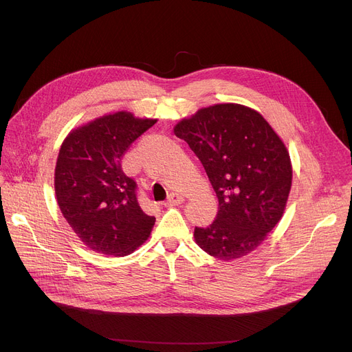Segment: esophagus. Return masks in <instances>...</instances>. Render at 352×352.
Instances as JSON below:
<instances>
[{
    "mask_svg": "<svg viewBox=\"0 0 352 352\" xmlns=\"http://www.w3.org/2000/svg\"><path fill=\"white\" fill-rule=\"evenodd\" d=\"M184 202V197L178 192H171L168 195V198H166V201L164 202L165 207H174V206H178V204H182Z\"/></svg>",
    "mask_w": 352,
    "mask_h": 352,
    "instance_id": "34e87169",
    "label": "esophagus"
}]
</instances>
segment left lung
Here are the masks:
<instances>
[{
	"label": "left lung",
	"instance_id": "left-lung-1",
	"mask_svg": "<svg viewBox=\"0 0 352 352\" xmlns=\"http://www.w3.org/2000/svg\"><path fill=\"white\" fill-rule=\"evenodd\" d=\"M174 134L198 157L218 198L215 221L195 227V243L224 261L250 254L287 206L292 168L284 142L260 113L239 104L201 108Z\"/></svg>",
	"mask_w": 352,
	"mask_h": 352
}]
</instances>
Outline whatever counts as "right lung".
<instances>
[{
    "label": "right lung",
    "instance_id": "add662e5",
    "mask_svg": "<svg viewBox=\"0 0 352 352\" xmlns=\"http://www.w3.org/2000/svg\"><path fill=\"white\" fill-rule=\"evenodd\" d=\"M157 120L118 111L67 135L55 165L54 187L60 210L92 251L124 256L150 236L155 218L137 199V182L124 174L121 158Z\"/></svg>",
    "mask_w": 352,
    "mask_h": 352
}]
</instances>
